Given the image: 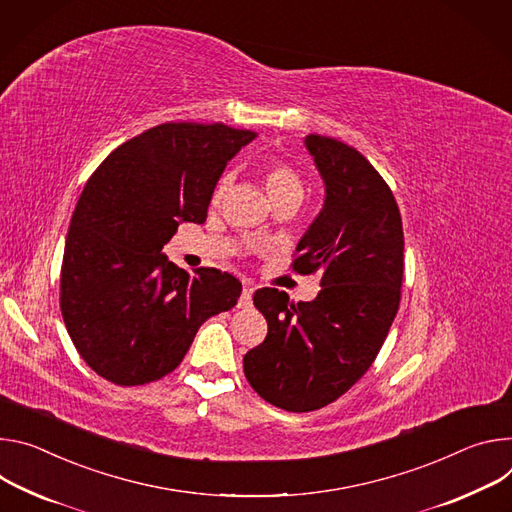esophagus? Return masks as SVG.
Listing matches in <instances>:
<instances>
[{"label": "esophagus", "instance_id": "esophagus-1", "mask_svg": "<svg viewBox=\"0 0 512 512\" xmlns=\"http://www.w3.org/2000/svg\"><path fill=\"white\" fill-rule=\"evenodd\" d=\"M252 295H254V287H252V285H244L242 297H240V301H238V307H240V309L250 307V305H252Z\"/></svg>", "mask_w": 512, "mask_h": 512}]
</instances>
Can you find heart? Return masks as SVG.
Here are the masks:
<instances>
[{"mask_svg": "<svg viewBox=\"0 0 512 512\" xmlns=\"http://www.w3.org/2000/svg\"><path fill=\"white\" fill-rule=\"evenodd\" d=\"M264 183H266V191L274 203L282 201V199H293L299 203L305 195L303 175L287 160H278V158L270 160L264 168ZM232 185H234V173L232 170H225L213 187L211 203L219 205L227 197V193H230Z\"/></svg>", "mask_w": 512, "mask_h": 512, "instance_id": "heart-1", "label": "heart"}]
</instances>
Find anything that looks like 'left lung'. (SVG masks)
Wrapping results in <instances>:
<instances>
[{
	"instance_id": "left-lung-1",
	"label": "left lung",
	"mask_w": 512,
	"mask_h": 512,
	"mask_svg": "<svg viewBox=\"0 0 512 512\" xmlns=\"http://www.w3.org/2000/svg\"><path fill=\"white\" fill-rule=\"evenodd\" d=\"M325 183V205L297 246L291 268L321 274L313 301L260 289L268 323L244 356V374L262 399L309 413L348 392L376 360L401 303L403 219L378 170L356 148L329 136L305 140Z\"/></svg>"
}]
</instances>
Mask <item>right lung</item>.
Here are the masks:
<instances>
[{
  "label": "right lung",
  "instance_id": "right-lung-1",
  "mask_svg": "<svg viewBox=\"0 0 512 512\" xmlns=\"http://www.w3.org/2000/svg\"><path fill=\"white\" fill-rule=\"evenodd\" d=\"M254 132L168 122L113 150L89 177L67 234L61 313L87 366L118 386L173 372L209 317L230 311L242 282L168 262L181 221L203 223L227 160Z\"/></svg>",
  "mask_w": 512,
  "mask_h": 512
}]
</instances>
